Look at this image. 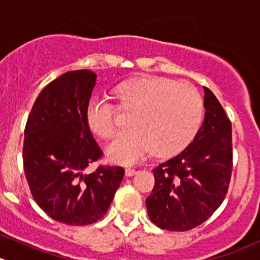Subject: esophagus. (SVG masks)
Returning <instances> with one entry per match:
<instances>
[{"label": "esophagus", "mask_w": 260, "mask_h": 260, "mask_svg": "<svg viewBox=\"0 0 260 260\" xmlns=\"http://www.w3.org/2000/svg\"><path fill=\"white\" fill-rule=\"evenodd\" d=\"M136 173H137V171H136V169H133V168H127V169H125V176H127V177L135 176Z\"/></svg>", "instance_id": "obj_1"}]
</instances>
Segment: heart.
<instances>
[{
  "label": "heart",
  "mask_w": 260,
  "mask_h": 260,
  "mask_svg": "<svg viewBox=\"0 0 260 260\" xmlns=\"http://www.w3.org/2000/svg\"><path fill=\"white\" fill-rule=\"evenodd\" d=\"M118 110L131 113L128 127L109 145V159L132 164L151 151L167 159L187 149L200 131L204 104L188 84L161 77H146L123 82L113 89ZM115 108L92 97L84 110L87 128L97 137L109 140L115 132Z\"/></svg>",
  "instance_id": "obj_1"
}]
</instances>
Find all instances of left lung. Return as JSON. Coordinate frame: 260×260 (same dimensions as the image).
<instances>
[{"mask_svg":"<svg viewBox=\"0 0 260 260\" xmlns=\"http://www.w3.org/2000/svg\"><path fill=\"white\" fill-rule=\"evenodd\" d=\"M205 116L192 144L152 169L155 185L146 199L152 223L188 231L218 209L232 173V125L217 97L204 87Z\"/></svg>","mask_w":260,"mask_h":260,"instance_id":"1","label":"left lung"}]
</instances>
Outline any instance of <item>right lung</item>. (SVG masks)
Masks as SVG:
<instances>
[{
	"label": "right lung",
	"instance_id": "1",
	"mask_svg": "<svg viewBox=\"0 0 260 260\" xmlns=\"http://www.w3.org/2000/svg\"><path fill=\"white\" fill-rule=\"evenodd\" d=\"M91 70H73L48 83L38 94L24 131L23 164L31 196L52 219L86 225L104 217L124 169L87 167L103 156L84 120L96 84Z\"/></svg>",
	"mask_w": 260,
	"mask_h": 260
}]
</instances>
